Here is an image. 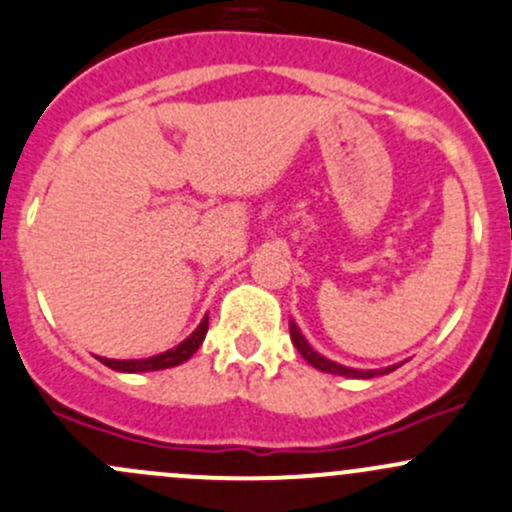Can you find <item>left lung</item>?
<instances>
[{
    "label": "left lung",
    "mask_w": 512,
    "mask_h": 512,
    "mask_svg": "<svg viewBox=\"0 0 512 512\" xmlns=\"http://www.w3.org/2000/svg\"><path fill=\"white\" fill-rule=\"evenodd\" d=\"M289 336H292V343L297 346V351L301 353V358L306 360L309 365H314V368L324 370V373H333V375H346V378H375V375H385V373H392V370L397 368V365H392V368H383V370H355V368H346V365H338L333 363V360L324 358L321 353H316L314 348L306 343V338L301 336L299 326L294 324V321H289Z\"/></svg>",
    "instance_id": "left-lung-1"
}]
</instances>
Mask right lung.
Masks as SVG:
<instances>
[{
	"instance_id": "right-lung-1",
	"label": "right lung",
	"mask_w": 512,
	"mask_h": 512,
	"mask_svg": "<svg viewBox=\"0 0 512 512\" xmlns=\"http://www.w3.org/2000/svg\"><path fill=\"white\" fill-rule=\"evenodd\" d=\"M208 333V316L198 324L196 331L186 338L184 343H179L176 348L171 351L152 355V358H144V360H112V358H100L102 365L112 370H120V373H147V370H164V368H174V365L184 363V360L191 358L193 353L198 351V346L203 343Z\"/></svg>"
}]
</instances>
